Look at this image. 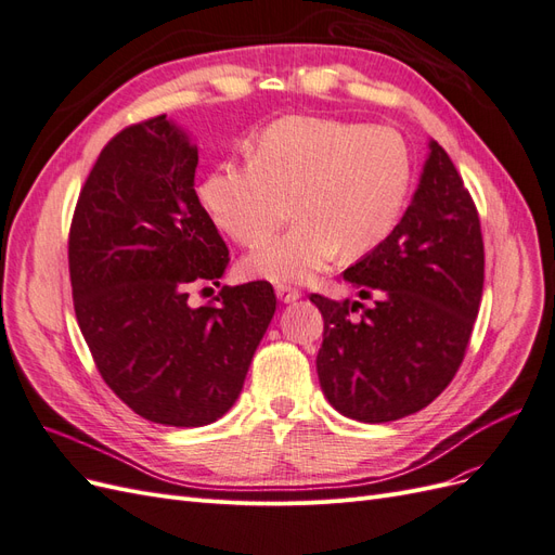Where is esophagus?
Returning <instances> with one entry per match:
<instances>
[{
  "label": "esophagus",
  "instance_id": "obj_1",
  "mask_svg": "<svg viewBox=\"0 0 555 555\" xmlns=\"http://www.w3.org/2000/svg\"><path fill=\"white\" fill-rule=\"evenodd\" d=\"M275 294H278V298L282 300V304H294V300H298L300 296H304V294H300L298 289L287 287V284H278V287H275Z\"/></svg>",
  "mask_w": 555,
  "mask_h": 555
}]
</instances>
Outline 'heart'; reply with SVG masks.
I'll return each instance as SVG.
<instances>
[{
  "label": "heart",
  "mask_w": 555,
  "mask_h": 555,
  "mask_svg": "<svg viewBox=\"0 0 555 555\" xmlns=\"http://www.w3.org/2000/svg\"><path fill=\"white\" fill-rule=\"evenodd\" d=\"M410 178V150L396 129L287 115L249 141L247 162L215 169L201 201L245 247L270 237L294 207L295 227L245 259L249 275L294 284L324 271L340 249L361 257L389 238Z\"/></svg>",
  "instance_id": "b5f03b06"
}]
</instances>
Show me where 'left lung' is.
Here are the masks:
<instances>
[{
	"label": "left lung",
	"instance_id": "1",
	"mask_svg": "<svg viewBox=\"0 0 555 555\" xmlns=\"http://www.w3.org/2000/svg\"><path fill=\"white\" fill-rule=\"evenodd\" d=\"M361 304L312 294L324 317L317 354L322 391L340 414L386 424L424 410L463 363L483 289V241L475 201L456 166L428 143L418 188L389 238L343 273Z\"/></svg>",
	"mask_w": 555,
	"mask_h": 555
}]
</instances>
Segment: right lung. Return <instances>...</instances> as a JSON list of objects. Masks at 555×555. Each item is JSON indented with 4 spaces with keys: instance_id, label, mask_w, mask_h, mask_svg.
<instances>
[{
    "instance_id": "add662e5",
    "label": "right lung",
    "mask_w": 555,
    "mask_h": 555,
    "mask_svg": "<svg viewBox=\"0 0 555 555\" xmlns=\"http://www.w3.org/2000/svg\"><path fill=\"white\" fill-rule=\"evenodd\" d=\"M198 150L157 115L108 141L82 184L69 275L82 338L104 382L147 422L196 428L231 410L275 314L271 282L220 287L229 249L194 192Z\"/></svg>"
}]
</instances>
